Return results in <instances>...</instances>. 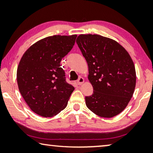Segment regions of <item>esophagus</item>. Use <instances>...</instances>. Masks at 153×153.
<instances>
[{
  "instance_id": "1",
  "label": "esophagus",
  "mask_w": 153,
  "mask_h": 153,
  "mask_svg": "<svg viewBox=\"0 0 153 153\" xmlns=\"http://www.w3.org/2000/svg\"><path fill=\"white\" fill-rule=\"evenodd\" d=\"M77 84H78L79 85H82L83 83L84 82V79L82 77H79V79L77 80Z\"/></svg>"
}]
</instances>
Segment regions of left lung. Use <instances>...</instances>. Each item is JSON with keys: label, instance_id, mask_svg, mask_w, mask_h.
Here are the masks:
<instances>
[{"label": "left lung", "instance_id": "8db88e82", "mask_svg": "<svg viewBox=\"0 0 153 153\" xmlns=\"http://www.w3.org/2000/svg\"><path fill=\"white\" fill-rule=\"evenodd\" d=\"M76 42L88 65L93 94L85 97L89 109L111 118L125 109L135 90L136 75L129 53L115 40L97 34H81Z\"/></svg>", "mask_w": 153, "mask_h": 153}]
</instances>
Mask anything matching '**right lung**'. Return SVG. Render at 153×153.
Instances as JSON below:
<instances>
[{"label": "right lung", "mask_w": 153, "mask_h": 153, "mask_svg": "<svg viewBox=\"0 0 153 153\" xmlns=\"http://www.w3.org/2000/svg\"><path fill=\"white\" fill-rule=\"evenodd\" d=\"M77 35L43 38L25 52L17 70L19 92L33 112L51 117L67 107L74 90L67 83L61 61L70 51Z\"/></svg>", "instance_id": "right-lung-1"}]
</instances>
